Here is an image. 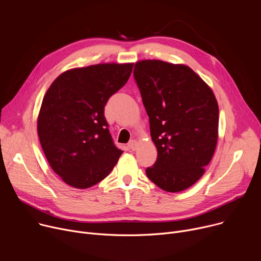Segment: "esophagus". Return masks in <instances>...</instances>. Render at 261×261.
<instances>
[{
	"label": "esophagus",
	"instance_id": "obj_1",
	"mask_svg": "<svg viewBox=\"0 0 261 261\" xmlns=\"http://www.w3.org/2000/svg\"><path fill=\"white\" fill-rule=\"evenodd\" d=\"M137 145H138V142H137L135 139L130 140V142H129V144H128V146L131 148L132 151H135V150H136V148H137Z\"/></svg>",
	"mask_w": 261,
	"mask_h": 261
}]
</instances>
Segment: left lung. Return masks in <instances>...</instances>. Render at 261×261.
I'll return each instance as SVG.
<instances>
[{
  "instance_id": "8db88e82",
  "label": "left lung",
  "mask_w": 261,
  "mask_h": 261,
  "mask_svg": "<svg viewBox=\"0 0 261 261\" xmlns=\"http://www.w3.org/2000/svg\"><path fill=\"white\" fill-rule=\"evenodd\" d=\"M133 73L158 151L145 173L164 191L188 189L203 175L216 150L217 99L208 85L182 64L142 60Z\"/></svg>"
}]
</instances>
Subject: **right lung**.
<instances>
[{
	"instance_id": "add662e5",
	"label": "right lung",
	"mask_w": 261,
	"mask_h": 261,
	"mask_svg": "<svg viewBox=\"0 0 261 261\" xmlns=\"http://www.w3.org/2000/svg\"><path fill=\"white\" fill-rule=\"evenodd\" d=\"M133 65L69 69L43 97L37 119L42 150L53 170L73 188L87 189L101 181L123 154L113 142L104 106L127 83Z\"/></svg>"
}]
</instances>
